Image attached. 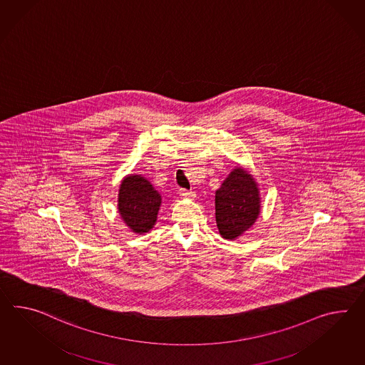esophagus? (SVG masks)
I'll list each match as a JSON object with an SVG mask.
<instances>
[{
	"instance_id": "esophagus-1",
	"label": "esophagus",
	"mask_w": 365,
	"mask_h": 365,
	"mask_svg": "<svg viewBox=\"0 0 365 365\" xmlns=\"http://www.w3.org/2000/svg\"><path fill=\"white\" fill-rule=\"evenodd\" d=\"M179 194H180V196H183V197H187V199H194L195 197V192L194 191H188L186 188H180Z\"/></svg>"
}]
</instances>
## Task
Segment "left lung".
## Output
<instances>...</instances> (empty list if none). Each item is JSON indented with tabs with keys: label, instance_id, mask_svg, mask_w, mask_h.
<instances>
[{
	"label": "left lung",
	"instance_id": "8db88e82",
	"mask_svg": "<svg viewBox=\"0 0 365 365\" xmlns=\"http://www.w3.org/2000/svg\"><path fill=\"white\" fill-rule=\"evenodd\" d=\"M216 224L224 239L233 240L256 222L259 197L256 182L242 169L232 171L215 197Z\"/></svg>",
	"mask_w": 365,
	"mask_h": 365
}]
</instances>
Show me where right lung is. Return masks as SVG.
I'll return each instance as SVG.
<instances>
[{
	"instance_id": "1",
	"label": "right lung",
	"mask_w": 365,
	"mask_h": 365,
	"mask_svg": "<svg viewBox=\"0 0 365 365\" xmlns=\"http://www.w3.org/2000/svg\"><path fill=\"white\" fill-rule=\"evenodd\" d=\"M160 196L140 175L125 178L118 194V212L128 227L137 233L153 228L160 210Z\"/></svg>"
}]
</instances>
